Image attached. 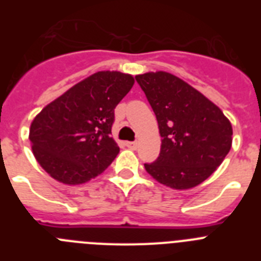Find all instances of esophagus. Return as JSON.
I'll list each match as a JSON object with an SVG mask.
<instances>
[{
	"instance_id": "1",
	"label": "esophagus",
	"mask_w": 261,
	"mask_h": 261,
	"mask_svg": "<svg viewBox=\"0 0 261 261\" xmlns=\"http://www.w3.org/2000/svg\"><path fill=\"white\" fill-rule=\"evenodd\" d=\"M125 145L129 147V149H133V150H136V149H137V142L136 141H126Z\"/></svg>"
}]
</instances>
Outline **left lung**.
I'll return each instance as SVG.
<instances>
[{
  "label": "left lung",
  "mask_w": 261,
  "mask_h": 261,
  "mask_svg": "<svg viewBox=\"0 0 261 261\" xmlns=\"http://www.w3.org/2000/svg\"><path fill=\"white\" fill-rule=\"evenodd\" d=\"M155 114L162 145L158 158L145 163L161 184L190 190L223 162L232 128L222 111L200 91L166 71L136 75Z\"/></svg>",
  "instance_id": "obj_1"
}]
</instances>
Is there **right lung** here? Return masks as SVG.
Returning <instances> with one entry per match:
<instances>
[{"mask_svg": "<svg viewBox=\"0 0 261 261\" xmlns=\"http://www.w3.org/2000/svg\"><path fill=\"white\" fill-rule=\"evenodd\" d=\"M135 80L98 71L45 106L32 120L30 141L36 161L60 183L74 186L102 174L120 149L111 137L115 108Z\"/></svg>", "mask_w": 261, "mask_h": 261, "instance_id": "1", "label": "right lung"}]
</instances>
